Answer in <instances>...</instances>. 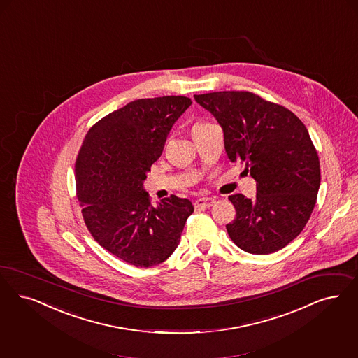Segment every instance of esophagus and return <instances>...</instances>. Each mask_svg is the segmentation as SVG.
<instances>
[{
	"mask_svg": "<svg viewBox=\"0 0 358 358\" xmlns=\"http://www.w3.org/2000/svg\"><path fill=\"white\" fill-rule=\"evenodd\" d=\"M214 203V198H198L194 202V208L196 209H208L210 206H213Z\"/></svg>",
	"mask_w": 358,
	"mask_h": 358,
	"instance_id": "34e87169",
	"label": "esophagus"
}]
</instances>
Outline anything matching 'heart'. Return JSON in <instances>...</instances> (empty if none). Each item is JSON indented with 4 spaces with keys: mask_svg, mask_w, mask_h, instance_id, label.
Instances as JSON below:
<instances>
[{
    "mask_svg": "<svg viewBox=\"0 0 358 358\" xmlns=\"http://www.w3.org/2000/svg\"><path fill=\"white\" fill-rule=\"evenodd\" d=\"M205 124L208 123H198L197 125H196V127H199V125H205Z\"/></svg>",
    "mask_w": 358,
    "mask_h": 358,
    "instance_id": "obj_1",
    "label": "heart"
}]
</instances>
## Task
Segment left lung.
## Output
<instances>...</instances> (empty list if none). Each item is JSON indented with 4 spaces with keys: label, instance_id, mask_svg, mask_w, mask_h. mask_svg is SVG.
<instances>
[{
    "label": "left lung",
    "instance_id": "8db88e82",
    "mask_svg": "<svg viewBox=\"0 0 358 358\" xmlns=\"http://www.w3.org/2000/svg\"><path fill=\"white\" fill-rule=\"evenodd\" d=\"M222 127L229 159L246 165L257 181L254 199H229L236 210L229 236L243 251L267 255L301 233L320 187V161L295 113L247 91L194 95Z\"/></svg>",
    "mask_w": 358,
    "mask_h": 358
}]
</instances>
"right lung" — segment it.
<instances>
[{
    "instance_id": "right-lung-1",
    "label": "right lung",
    "mask_w": 358,
    "mask_h": 358,
    "mask_svg": "<svg viewBox=\"0 0 358 358\" xmlns=\"http://www.w3.org/2000/svg\"><path fill=\"white\" fill-rule=\"evenodd\" d=\"M185 96L138 99L99 120L75 162L76 194L88 231L100 246L136 267L168 259L180 243L186 198L149 202L144 181L173 124L190 107Z\"/></svg>"
}]
</instances>
